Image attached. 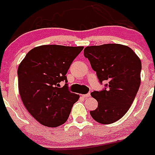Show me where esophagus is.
<instances>
[{"mask_svg": "<svg viewBox=\"0 0 155 155\" xmlns=\"http://www.w3.org/2000/svg\"><path fill=\"white\" fill-rule=\"evenodd\" d=\"M81 96H82V97H84V98H86V97H90V94H82V95H81Z\"/></svg>", "mask_w": 155, "mask_h": 155, "instance_id": "obj_1", "label": "esophagus"}]
</instances>
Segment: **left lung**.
<instances>
[{"mask_svg": "<svg viewBox=\"0 0 155 155\" xmlns=\"http://www.w3.org/2000/svg\"><path fill=\"white\" fill-rule=\"evenodd\" d=\"M84 56L99 82L108 81L103 90L91 93L98 106L90 115L99 123L111 124L126 114L135 98L141 83V61L130 47L120 44L87 46Z\"/></svg>", "mask_w": 155, "mask_h": 155, "instance_id": "1", "label": "left lung"}]
</instances>
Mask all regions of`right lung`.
<instances>
[{"label": "right lung", "mask_w": 155, "mask_h": 155, "mask_svg": "<svg viewBox=\"0 0 155 155\" xmlns=\"http://www.w3.org/2000/svg\"><path fill=\"white\" fill-rule=\"evenodd\" d=\"M83 48L41 45L31 49L19 65L18 88L23 104L43 126L64 124L78 100L79 95L69 90L66 74ZM61 81L66 82L63 87Z\"/></svg>", "instance_id": "obj_1"}]
</instances>
